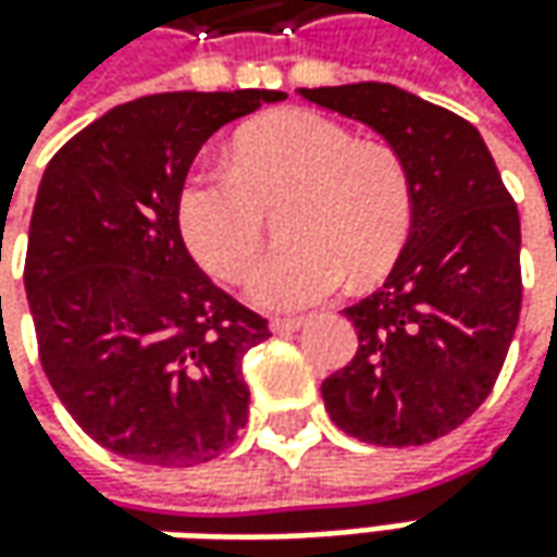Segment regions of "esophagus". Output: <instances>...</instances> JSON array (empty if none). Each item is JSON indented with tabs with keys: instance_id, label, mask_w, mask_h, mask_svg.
<instances>
[{
	"instance_id": "34e87169",
	"label": "esophagus",
	"mask_w": 557,
	"mask_h": 557,
	"mask_svg": "<svg viewBox=\"0 0 557 557\" xmlns=\"http://www.w3.org/2000/svg\"><path fill=\"white\" fill-rule=\"evenodd\" d=\"M301 326H305V317H277V320H271L274 336H289V333H298Z\"/></svg>"
}]
</instances>
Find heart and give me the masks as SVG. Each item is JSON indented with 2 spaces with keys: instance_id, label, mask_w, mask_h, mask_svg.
Returning <instances> with one entry per match:
<instances>
[{
  "instance_id": "b5f03b06",
  "label": "heart",
  "mask_w": 557,
  "mask_h": 557,
  "mask_svg": "<svg viewBox=\"0 0 557 557\" xmlns=\"http://www.w3.org/2000/svg\"><path fill=\"white\" fill-rule=\"evenodd\" d=\"M280 212L289 240L249 277L261 311H301L345 277L370 283L400 256L412 221L407 165L385 147L360 145L336 120L289 110L243 128L224 172H200L178 194L184 243L202 268L240 280L259 259L264 212Z\"/></svg>"
}]
</instances>
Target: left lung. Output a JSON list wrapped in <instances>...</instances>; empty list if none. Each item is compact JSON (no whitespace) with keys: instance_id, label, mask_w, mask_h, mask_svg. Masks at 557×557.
I'll list each match as a JSON object with an SVG mask.
<instances>
[{"instance_id":"1","label":"left lung","mask_w":557,"mask_h":557,"mask_svg":"<svg viewBox=\"0 0 557 557\" xmlns=\"http://www.w3.org/2000/svg\"><path fill=\"white\" fill-rule=\"evenodd\" d=\"M370 125L407 165L410 237L373 296L345 308L357 355L323 382L345 434L419 447L487 400L521 314V219L481 132L388 83L298 88Z\"/></svg>"}]
</instances>
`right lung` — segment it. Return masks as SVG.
<instances>
[{
    "instance_id": "right-lung-1",
    "label": "right lung",
    "mask_w": 557,
    "mask_h": 557,
    "mask_svg": "<svg viewBox=\"0 0 557 557\" xmlns=\"http://www.w3.org/2000/svg\"><path fill=\"white\" fill-rule=\"evenodd\" d=\"M286 91H160L107 110L42 172L27 305L39 360L76 425L116 456L184 469L246 425L243 357L268 320L187 252L178 194L200 147Z\"/></svg>"
}]
</instances>
